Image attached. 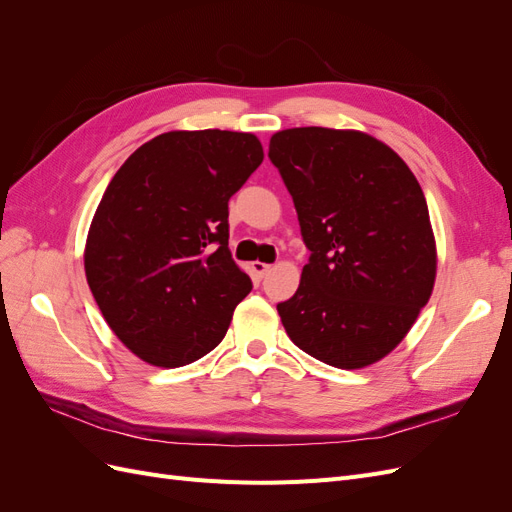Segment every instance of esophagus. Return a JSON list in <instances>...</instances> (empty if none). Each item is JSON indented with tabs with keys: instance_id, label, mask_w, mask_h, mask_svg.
Listing matches in <instances>:
<instances>
[{
	"instance_id": "esophagus-1",
	"label": "esophagus",
	"mask_w": 512,
	"mask_h": 512,
	"mask_svg": "<svg viewBox=\"0 0 512 512\" xmlns=\"http://www.w3.org/2000/svg\"><path fill=\"white\" fill-rule=\"evenodd\" d=\"M269 271H271V265H267V262H252V273L254 277H258V280H262Z\"/></svg>"
}]
</instances>
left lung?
<instances>
[{"instance_id": "obj_1", "label": "left lung", "mask_w": 512, "mask_h": 512, "mask_svg": "<svg viewBox=\"0 0 512 512\" xmlns=\"http://www.w3.org/2000/svg\"><path fill=\"white\" fill-rule=\"evenodd\" d=\"M269 158L312 252L294 297L277 303L288 337L339 369L378 363L408 335L436 282L421 185L389 145L359 130L275 132Z\"/></svg>"}]
</instances>
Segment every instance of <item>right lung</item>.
<instances>
[{
    "label": "right lung",
    "instance_id": "right-lung-1",
    "mask_svg": "<svg viewBox=\"0 0 512 512\" xmlns=\"http://www.w3.org/2000/svg\"><path fill=\"white\" fill-rule=\"evenodd\" d=\"M265 153L250 132L175 130L123 162L91 220L85 275L138 359L183 367L218 346L252 282L228 250V200Z\"/></svg>",
    "mask_w": 512,
    "mask_h": 512
}]
</instances>
